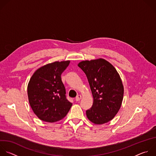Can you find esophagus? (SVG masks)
Segmentation results:
<instances>
[{"label":"esophagus","mask_w":156,"mask_h":156,"mask_svg":"<svg viewBox=\"0 0 156 156\" xmlns=\"http://www.w3.org/2000/svg\"><path fill=\"white\" fill-rule=\"evenodd\" d=\"M81 97H81V95H78L76 96V98H75V100L77 101H80V100L81 99Z\"/></svg>","instance_id":"obj_1"}]
</instances>
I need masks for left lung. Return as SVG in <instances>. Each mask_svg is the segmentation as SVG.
I'll return each instance as SVG.
<instances>
[{"instance_id": "obj_1", "label": "left lung", "mask_w": 156, "mask_h": 156, "mask_svg": "<svg viewBox=\"0 0 156 156\" xmlns=\"http://www.w3.org/2000/svg\"><path fill=\"white\" fill-rule=\"evenodd\" d=\"M78 66L87 76L94 99L92 107L86 111L88 119L95 124L110 121L119 112L124 95L118 72L112 64L101 58L83 61Z\"/></svg>"}]
</instances>
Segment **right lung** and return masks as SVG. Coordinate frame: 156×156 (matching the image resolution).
Here are the masks:
<instances>
[{
  "label": "right lung",
  "mask_w": 156,
  "mask_h": 156,
  "mask_svg": "<svg viewBox=\"0 0 156 156\" xmlns=\"http://www.w3.org/2000/svg\"><path fill=\"white\" fill-rule=\"evenodd\" d=\"M70 61H66L44 65L32 75L27 86L29 104L41 121L55 122L68 113L72 103L66 98L61 74Z\"/></svg>",
  "instance_id": "obj_1"
}]
</instances>
